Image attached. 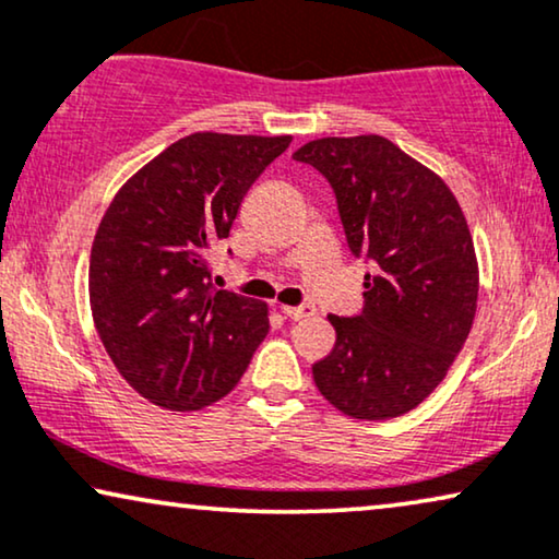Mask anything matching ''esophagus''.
Returning <instances> with one entry per match:
<instances>
[{"label": "esophagus", "instance_id": "34e87169", "mask_svg": "<svg viewBox=\"0 0 559 559\" xmlns=\"http://www.w3.org/2000/svg\"><path fill=\"white\" fill-rule=\"evenodd\" d=\"M281 311H284L288 319H294V322H299V319H307V317H314L317 314V309L309 307V304H301V307H281Z\"/></svg>", "mask_w": 559, "mask_h": 559}]
</instances>
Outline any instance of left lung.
<instances>
[{"label": "left lung", "instance_id": "8db88e82", "mask_svg": "<svg viewBox=\"0 0 559 559\" xmlns=\"http://www.w3.org/2000/svg\"><path fill=\"white\" fill-rule=\"evenodd\" d=\"M294 160L326 178L349 252L373 267L360 314H330L337 342L311 366L317 389L355 419L412 412L473 326L478 263L465 214L440 176L381 135L311 140Z\"/></svg>", "mask_w": 559, "mask_h": 559}]
</instances>
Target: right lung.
I'll return each mask as SVG.
<instances>
[{"label":"right lung","mask_w":559,"mask_h":559,"mask_svg":"<svg viewBox=\"0 0 559 559\" xmlns=\"http://www.w3.org/2000/svg\"><path fill=\"white\" fill-rule=\"evenodd\" d=\"M292 135L197 132L119 189L96 229L88 299L119 373L153 404L193 412L227 396L267 334V309L214 288L210 250Z\"/></svg>","instance_id":"add662e5"}]
</instances>
